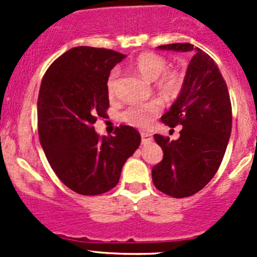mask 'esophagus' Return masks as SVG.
<instances>
[{
	"label": "esophagus",
	"mask_w": 257,
	"mask_h": 257,
	"mask_svg": "<svg viewBox=\"0 0 257 257\" xmlns=\"http://www.w3.org/2000/svg\"><path fill=\"white\" fill-rule=\"evenodd\" d=\"M141 137H142V142H143V143H148V142H150L153 139L152 134L147 133V132H142Z\"/></svg>",
	"instance_id": "obj_1"
}]
</instances>
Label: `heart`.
<instances>
[{"mask_svg": "<svg viewBox=\"0 0 257 257\" xmlns=\"http://www.w3.org/2000/svg\"><path fill=\"white\" fill-rule=\"evenodd\" d=\"M133 67L144 78L154 80L155 89L165 98H173L180 92L183 85V77L178 71L168 69L169 63L164 57L154 52L141 53L133 62ZM118 72L114 69L107 79V90L112 95L115 90V80ZM162 110L158 102H147L126 107L119 118L128 125L136 128H145Z\"/></svg>", "mask_w": 257, "mask_h": 257, "instance_id": "b5f03b06", "label": "heart"}]
</instances>
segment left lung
Returning a JSON list of instances; mask_svg holds the SVG:
<instances>
[{"label":"left lung","mask_w":257,"mask_h":257,"mask_svg":"<svg viewBox=\"0 0 257 257\" xmlns=\"http://www.w3.org/2000/svg\"><path fill=\"white\" fill-rule=\"evenodd\" d=\"M159 49L189 52L190 43H172ZM183 88L169 112L162 116L167 125H181L180 137L170 141L154 134L163 159L152 169L155 188L173 198L200 191L216 174L231 134V102L226 82L214 59L195 48Z\"/></svg>","instance_id":"8db88e82"}]
</instances>
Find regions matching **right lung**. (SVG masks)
I'll use <instances>...</instances> for the list:
<instances>
[{
    "label": "right lung",
    "mask_w": 257,
    "mask_h": 257,
    "mask_svg": "<svg viewBox=\"0 0 257 257\" xmlns=\"http://www.w3.org/2000/svg\"><path fill=\"white\" fill-rule=\"evenodd\" d=\"M125 54L105 48H71L49 66L37 102L38 136L59 180L80 195H100L118 184L121 168L141 144L129 125L100 138L93 124L109 108L107 79Z\"/></svg>",
    "instance_id": "obj_1"
}]
</instances>
